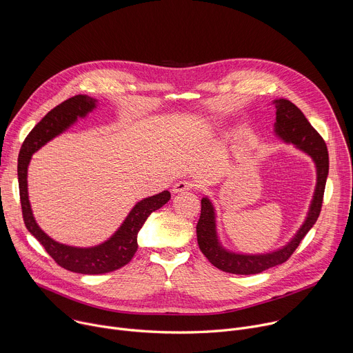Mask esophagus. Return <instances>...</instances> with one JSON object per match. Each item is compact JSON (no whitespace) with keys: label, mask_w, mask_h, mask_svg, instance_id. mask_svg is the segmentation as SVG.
Returning <instances> with one entry per match:
<instances>
[{"label":"esophagus","mask_w":353,"mask_h":353,"mask_svg":"<svg viewBox=\"0 0 353 353\" xmlns=\"http://www.w3.org/2000/svg\"><path fill=\"white\" fill-rule=\"evenodd\" d=\"M194 187H195L194 183L187 181V180H181V181L174 183V185H173V188H172V192H173V194H179V192H183V191L192 190Z\"/></svg>","instance_id":"34e87169"}]
</instances>
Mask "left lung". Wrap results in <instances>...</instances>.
<instances>
[{"mask_svg": "<svg viewBox=\"0 0 353 353\" xmlns=\"http://www.w3.org/2000/svg\"><path fill=\"white\" fill-rule=\"evenodd\" d=\"M275 123L274 134L283 143L293 145L296 149L309 155L316 166V188L307 215L300 225L299 230L282 247L268 251V253H239L226 248L218 233L216 211L208 195L201 199V216L196 223V241L199 250L216 268L236 275L260 274L268 268L285 263L300 244L307 232L314 226L321 211L323 195L328 176V150L324 139L312 127L309 120L288 99H275Z\"/></svg>", "mask_w": 353, "mask_h": 353, "instance_id": "left-lung-1", "label": "left lung"}]
</instances>
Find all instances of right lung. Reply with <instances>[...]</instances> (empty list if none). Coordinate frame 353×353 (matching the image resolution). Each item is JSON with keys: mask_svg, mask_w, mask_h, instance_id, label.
<instances>
[{"mask_svg": "<svg viewBox=\"0 0 353 353\" xmlns=\"http://www.w3.org/2000/svg\"><path fill=\"white\" fill-rule=\"evenodd\" d=\"M97 106L99 100L88 94H77L67 99L34 125L23 141L18 158V183L26 229L37 239L59 265L68 271L85 275L112 272L128 264L138 248L137 237L145 221L170 199V192L165 190L138 201L123 223L108 240L90 247H77L56 241L37 225L28 191V168L33 154L47 142L70 130L79 119H86L89 113L97 109Z\"/></svg>", "mask_w": 353, "mask_h": 353, "instance_id": "right-lung-1", "label": "right lung"}]
</instances>
